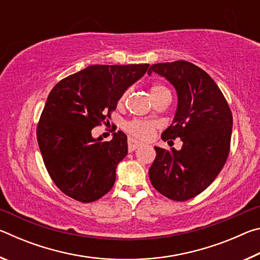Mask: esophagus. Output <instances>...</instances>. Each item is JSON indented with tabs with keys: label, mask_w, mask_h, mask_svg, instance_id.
<instances>
[{
	"label": "esophagus",
	"mask_w": 260,
	"mask_h": 260,
	"mask_svg": "<svg viewBox=\"0 0 260 260\" xmlns=\"http://www.w3.org/2000/svg\"><path fill=\"white\" fill-rule=\"evenodd\" d=\"M140 146H141V143L136 142L135 140H132V139L128 140V151L129 152L136 150V149H138Z\"/></svg>",
	"instance_id": "34e87169"
}]
</instances>
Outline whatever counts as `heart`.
I'll return each mask as SVG.
<instances>
[{
    "mask_svg": "<svg viewBox=\"0 0 260 260\" xmlns=\"http://www.w3.org/2000/svg\"><path fill=\"white\" fill-rule=\"evenodd\" d=\"M169 93H170L169 89H167L165 86L160 85V83H153V85L150 87L151 99H156L162 94H169ZM127 96H128V90H126L121 94L119 102H118L119 105H122L125 103ZM124 128L127 133L131 134L132 136H134L136 139L147 140L153 134V132H155V129L157 128V125L152 121L134 119V120L127 121L124 126Z\"/></svg>",
    "mask_w": 260,
    "mask_h": 260,
    "instance_id": "heart-1",
    "label": "heart"
}]
</instances>
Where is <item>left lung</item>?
<instances>
[{
    "instance_id": "8db88e82",
    "label": "left lung",
    "mask_w": 260,
    "mask_h": 260,
    "mask_svg": "<svg viewBox=\"0 0 260 260\" xmlns=\"http://www.w3.org/2000/svg\"><path fill=\"white\" fill-rule=\"evenodd\" d=\"M152 72L166 78L177 89V112L161 139L180 138L182 148L155 147L149 178L161 195L183 202L205 190L225 165L231 148L232 111L213 79L192 63L153 64L149 76Z\"/></svg>"
}]
</instances>
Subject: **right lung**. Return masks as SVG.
Here are the masks:
<instances>
[{
  "label": "right lung",
  "mask_w": 260,
  "mask_h": 260,
  "mask_svg": "<svg viewBox=\"0 0 260 260\" xmlns=\"http://www.w3.org/2000/svg\"><path fill=\"white\" fill-rule=\"evenodd\" d=\"M149 64L91 65L61 79L48 95L37 128L43 161L65 195L90 203L110 191L116 167L127 155V136L118 131L102 142L91 129L107 124L121 94Z\"/></svg>",
  "instance_id": "right-lung-1"
}]
</instances>
